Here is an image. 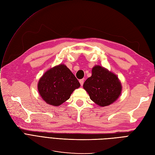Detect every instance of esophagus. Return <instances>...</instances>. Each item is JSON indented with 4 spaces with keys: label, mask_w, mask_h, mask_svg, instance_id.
Wrapping results in <instances>:
<instances>
[{
    "label": "esophagus",
    "mask_w": 155,
    "mask_h": 155,
    "mask_svg": "<svg viewBox=\"0 0 155 155\" xmlns=\"http://www.w3.org/2000/svg\"><path fill=\"white\" fill-rule=\"evenodd\" d=\"M79 83H80V84H81V86H83V83H84V79H80V80H79Z\"/></svg>",
    "instance_id": "1"
}]
</instances>
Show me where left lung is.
<instances>
[{"instance_id":"8db88e82","label":"left lung","mask_w":155,"mask_h":155,"mask_svg":"<svg viewBox=\"0 0 155 155\" xmlns=\"http://www.w3.org/2000/svg\"><path fill=\"white\" fill-rule=\"evenodd\" d=\"M91 100L100 107L110 105L121 94V82L116 74L100 65L92 70V76L83 84Z\"/></svg>"}]
</instances>
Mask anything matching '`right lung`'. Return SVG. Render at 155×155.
Wrapping results in <instances>:
<instances>
[{"label": "right lung", "instance_id": "add662e5", "mask_svg": "<svg viewBox=\"0 0 155 155\" xmlns=\"http://www.w3.org/2000/svg\"><path fill=\"white\" fill-rule=\"evenodd\" d=\"M80 83L66 65L60 64L47 70L37 84L43 100L50 105L58 107L68 100Z\"/></svg>", "mask_w": 155, "mask_h": 155}]
</instances>
